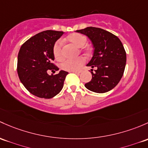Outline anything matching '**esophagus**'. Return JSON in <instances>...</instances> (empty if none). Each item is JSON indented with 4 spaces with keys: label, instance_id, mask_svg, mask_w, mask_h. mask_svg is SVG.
<instances>
[{
    "label": "esophagus",
    "instance_id": "34e87169",
    "mask_svg": "<svg viewBox=\"0 0 148 148\" xmlns=\"http://www.w3.org/2000/svg\"><path fill=\"white\" fill-rule=\"evenodd\" d=\"M72 72L75 73V74H80L82 72V70H75V71H72Z\"/></svg>",
    "mask_w": 148,
    "mask_h": 148
}]
</instances>
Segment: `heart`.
<instances>
[{
	"label": "heart",
	"mask_w": 148,
	"mask_h": 148,
	"mask_svg": "<svg viewBox=\"0 0 148 148\" xmlns=\"http://www.w3.org/2000/svg\"><path fill=\"white\" fill-rule=\"evenodd\" d=\"M66 40L69 42L72 43L74 45L79 48L83 47L86 45L87 38L84 35L79 33H73L66 37ZM62 42L61 40H58L55 42L53 47V54L57 60H62L63 59V52L62 49ZM84 63V60L82 57L75 59V60H66L61 64L62 69L66 71H75L79 69L83 64Z\"/></svg>",
	"instance_id": "obj_1"
}]
</instances>
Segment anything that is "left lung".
Segmentation results:
<instances>
[{"mask_svg":"<svg viewBox=\"0 0 148 148\" xmlns=\"http://www.w3.org/2000/svg\"><path fill=\"white\" fill-rule=\"evenodd\" d=\"M76 32L85 35L92 42L94 50L86 66L96 67L92 79L85 84L87 89L95 93L108 92L113 89L123 75L126 53L118 37L99 27H88Z\"/></svg>","mask_w":148,"mask_h":148,"instance_id":"obj_1","label":"left lung"}]
</instances>
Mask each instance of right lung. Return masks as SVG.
<instances>
[{
    "label": "right lung",
    "mask_w": 148,
    "mask_h": 148,
    "mask_svg": "<svg viewBox=\"0 0 148 148\" xmlns=\"http://www.w3.org/2000/svg\"><path fill=\"white\" fill-rule=\"evenodd\" d=\"M62 31L46 30L30 37L21 46L18 56V77L31 94L39 98L51 99L61 91L67 71L55 72L59 68L52 64L53 47L63 34Z\"/></svg>",
    "instance_id": "add662e5"
}]
</instances>
